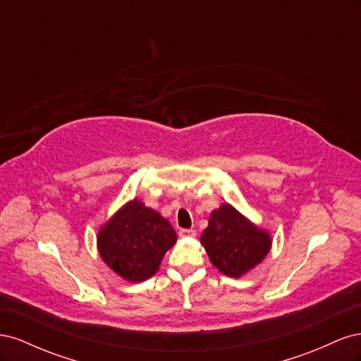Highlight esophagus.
Listing matches in <instances>:
<instances>
[{
  "label": "esophagus",
  "mask_w": 361,
  "mask_h": 361,
  "mask_svg": "<svg viewBox=\"0 0 361 361\" xmlns=\"http://www.w3.org/2000/svg\"><path fill=\"white\" fill-rule=\"evenodd\" d=\"M179 236H182V238H194L195 236V231H194V228H180Z\"/></svg>",
  "instance_id": "34e87169"
}]
</instances>
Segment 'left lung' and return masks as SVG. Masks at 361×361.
I'll list each match as a JSON object with an SVG mask.
<instances>
[{
    "label": "left lung",
    "mask_w": 361,
    "mask_h": 361,
    "mask_svg": "<svg viewBox=\"0 0 361 361\" xmlns=\"http://www.w3.org/2000/svg\"><path fill=\"white\" fill-rule=\"evenodd\" d=\"M200 241L212 265L231 277H241L255 268L271 247L268 233L245 220L231 204H223L211 214Z\"/></svg>",
    "instance_id": "8db88e82"
}]
</instances>
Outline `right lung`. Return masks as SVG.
<instances>
[{"instance_id":"add662e5","label":"right lung","mask_w":361,"mask_h":361,"mask_svg":"<svg viewBox=\"0 0 361 361\" xmlns=\"http://www.w3.org/2000/svg\"><path fill=\"white\" fill-rule=\"evenodd\" d=\"M176 232L158 212L134 200L99 232L102 259L129 281H145L158 271L162 256L176 243Z\"/></svg>"}]
</instances>
